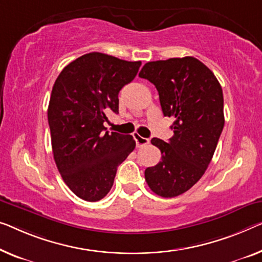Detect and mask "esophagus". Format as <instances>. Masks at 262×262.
Instances as JSON below:
<instances>
[{
	"instance_id": "34e87169",
	"label": "esophagus",
	"mask_w": 262,
	"mask_h": 262,
	"mask_svg": "<svg viewBox=\"0 0 262 262\" xmlns=\"http://www.w3.org/2000/svg\"><path fill=\"white\" fill-rule=\"evenodd\" d=\"M134 139H135L136 146L138 147H143V146H146V144L149 143V139L142 138V136H140V135H134Z\"/></svg>"
}]
</instances>
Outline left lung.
<instances>
[{
    "instance_id": "obj_1",
    "label": "left lung",
    "mask_w": 262,
    "mask_h": 262,
    "mask_svg": "<svg viewBox=\"0 0 262 262\" xmlns=\"http://www.w3.org/2000/svg\"><path fill=\"white\" fill-rule=\"evenodd\" d=\"M139 76L158 89L163 115L175 118L168 142L151 139L162 156L144 170V179L160 196H178L200 180L215 151L225 124L222 88L193 56L147 62Z\"/></svg>"
}]
</instances>
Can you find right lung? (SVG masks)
Returning <instances> with one entry per match:
<instances>
[{
	"label": "right lung",
	"instance_id": "obj_1",
	"mask_svg": "<svg viewBox=\"0 0 262 262\" xmlns=\"http://www.w3.org/2000/svg\"><path fill=\"white\" fill-rule=\"evenodd\" d=\"M141 62L89 53L66 66L53 85L48 123L54 160L70 190L95 202L111 190L118 170L135 148L132 135L109 134L103 123L119 113V93Z\"/></svg>",
	"mask_w": 262,
	"mask_h": 262
}]
</instances>
